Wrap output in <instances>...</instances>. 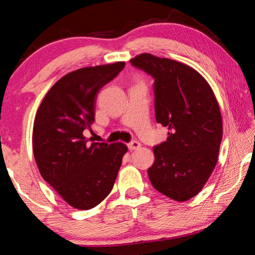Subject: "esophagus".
<instances>
[{"label": "esophagus", "instance_id": "1", "mask_svg": "<svg viewBox=\"0 0 255 255\" xmlns=\"http://www.w3.org/2000/svg\"><path fill=\"white\" fill-rule=\"evenodd\" d=\"M139 147H140V143H139V141H137V140H132L128 144V148L130 150H135V149H138Z\"/></svg>", "mask_w": 255, "mask_h": 255}]
</instances>
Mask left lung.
I'll use <instances>...</instances> for the list:
<instances>
[{
  "mask_svg": "<svg viewBox=\"0 0 255 255\" xmlns=\"http://www.w3.org/2000/svg\"><path fill=\"white\" fill-rule=\"evenodd\" d=\"M130 63L154 79L155 117L170 130L153 148L150 183L171 199L189 200L204 188L217 163L223 138L218 102L208 82L185 64L150 54Z\"/></svg>",
  "mask_w": 255,
  "mask_h": 255,
  "instance_id": "8db88e82",
  "label": "left lung"
}]
</instances>
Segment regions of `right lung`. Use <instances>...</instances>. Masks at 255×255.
Segmentation results:
<instances>
[{
    "instance_id": "obj_1",
    "label": "right lung",
    "mask_w": 255,
    "mask_h": 255,
    "mask_svg": "<svg viewBox=\"0 0 255 255\" xmlns=\"http://www.w3.org/2000/svg\"><path fill=\"white\" fill-rule=\"evenodd\" d=\"M125 63L84 67L51 86L33 123L32 148L42 178L68 205L88 210L114 188L127 146L90 143L98 92L124 70Z\"/></svg>"
}]
</instances>
